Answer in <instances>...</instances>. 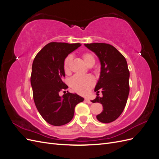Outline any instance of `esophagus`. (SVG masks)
Here are the masks:
<instances>
[{
  "label": "esophagus",
  "instance_id": "1",
  "mask_svg": "<svg viewBox=\"0 0 159 159\" xmlns=\"http://www.w3.org/2000/svg\"><path fill=\"white\" fill-rule=\"evenodd\" d=\"M85 102H87L88 103H92V102H91V101H90V99H88V98H85Z\"/></svg>",
  "mask_w": 159,
  "mask_h": 159
}]
</instances>
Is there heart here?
Returning a JSON list of instances; mask_svg holds the SVG:
<instances>
[{
  "mask_svg": "<svg viewBox=\"0 0 159 159\" xmlns=\"http://www.w3.org/2000/svg\"><path fill=\"white\" fill-rule=\"evenodd\" d=\"M83 59L87 66H89L91 64H94L95 63V57L90 53L84 54L83 55ZM71 60V56H69L66 57L64 61V68L66 73H68L70 71L69 65ZM94 84L95 80L93 78L89 75H75L70 80V85L71 88L80 94L87 93Z\"/></svg>",
  "mask_w": 159,
  "mask_h": 159,
  "instance_id": "obj_1",
  "label": "heart"
}]
</instances>
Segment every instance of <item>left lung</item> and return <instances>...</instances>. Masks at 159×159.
<instances>
[{
	"instance_id": "1",
	"label": "left lung",
	"mask_w": 159,
	"mask_h": 159,
	"mask_svg": "<svg viewBox=\"0 0 159 159\" xmlns=\"http://www.w3.org/2000/svg\"><path fill=\"white\" fill-rule=\"evenodd\" d=\"M94 52L101 64L100 76L94 91L97 98L91 101L103 105V111L98 115L99 121L109 123L116 120L125 107L129 93V71L125 57L113 46L105 43L85 44ZM101 90L102 96L98 93Z\"/></svg>"
}]
</instances>
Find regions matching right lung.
<instances>
[{
    "label": "right lung",
    "instance_id": "obj_1",
    "mask_svg": "<svg viewBox=\"0 0 159 159\" xmlns=\"http://www.w3.org/2000/svg\"><path fill=\"white\" fill-rule=\"evenodd\" d=\"M81 45L50 42L38 53L33 61L30 83L34 101L41 116L52 125L68 123L74 117L75 105L84 100L68 91L62 97L59 94L68 88L63 82L66 57Z\"/></svg>",
    "mask_w": 159,
    "mask_h": 159
}]
</instances>
